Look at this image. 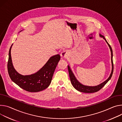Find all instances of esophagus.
I'll list each match as a JSON object with an SVG mask.
<instances>
[{
	"instance_id": "34e87169",
	"label": "esophagus",
	"mask_w": 122,
	"mask_h": 122,
	"mask_svg": "<svg viewBox=\"0 0 122 122\" xmlns=\"http://www.w3.org/2000/svg\"><path fill=\"white\" fill-rule=\"evenodd\" d=\"M68 56V52L67 51H64L61 53V56L62 58H66Z\"/></svg>"
}]
</instances>
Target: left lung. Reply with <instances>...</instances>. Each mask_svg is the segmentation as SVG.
<instances>
[{
    "mask_svg": "<svg viewBox=\"0 0 122 122\" xmlns=\"http://www.w3.org/2000/svg\"><path fill=\"white\" fill-rule=\"evenodd\" d=\"M100 36L103 37V39H105V40L106 41V42H107V45H108L109 49L110 50V51H111V55H112V72L110 74L109 77L107 78V80H106L105 81H104V82H103L102 83L99 84L97 86H85L83 85V84H81L78 80L76 79V78H75V77L74 75V74L73 73L72 71H71L70 66H68V71H69V75H70V79H71V83L72 85L75 88L76 90H77L79 92H84V93H93V92H97L98 91H99V90H100L101 88L107 83V82L111 79L112 76V75L113 74V60H112V57H113V53H112V48L111 47V46H110L109 44L108 43V42H107V41L106 40V38H105V37L100 34Z\"/></svg>",
    "mask_w": 122,
    "mask_h": 122,
    "instance_id": "1",
    "label": "left lung"
}]
</instances>
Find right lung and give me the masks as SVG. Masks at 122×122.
Segmentation results:
<instances>
[{
	"mask_svg": "<svg viewBox=\"0 0 122 122\" xmlns=\"http://www.w3.org/2000/svg\"><path fill=\"white\" fill-rule=\"evenodd\" d=\"M12 46L13 44L9 50L7 65L8 73L11 80L22 89L29 92H36L46 89L51 83L53 73L60 59V55L57 54L51 56L36 73L23 75L18 73L14 68L10 54Z\"/></svg>",
	"mask_w": 122,
	"mask_h": 122,
	"instance_id": "obj_1",
	"label": "right lung"
}]
</instances>
